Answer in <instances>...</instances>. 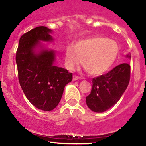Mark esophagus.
Returning <instances> with one entry per match:
<instances>
[{"instance_id":"obj_1","label":"esophagus","mask_w":146,"mask_h":146,"mask_svg":"<svg viewBox=\"0 0 146 146\" xmlns=\"http://www.w3.org/2000/svg\"><path fill=\"white\" fill-rule=\"evenodd\" d=\"M80 77H78L77 75H74L73 76V80H80Z\"/></svg>"}]
</instances>
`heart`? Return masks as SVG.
<instances>
[{"mask_svg":"<svg viewBox=\"0 0 146 146\" xmlns=\"http://www.w3.org/2000/svg\"><path fill=\"white\" fill-rule=\"evenodd\" d=\"M118 52L119 47L114 40L100 36L89 37L77 41L74 49H66V66L67 69L73 71L82 61L89 74L101 75L111 68Z\"/></svg>","mask_w":146,"mask_h":146,"instance_id":"1","label":"heart"}]
</instances>
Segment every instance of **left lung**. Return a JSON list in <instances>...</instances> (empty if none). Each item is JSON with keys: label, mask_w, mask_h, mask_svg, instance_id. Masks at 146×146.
I'll use <instances>...</instances> for the list:
<instances>
[{"label": "left lung", "mask_w": 146, "mask_h": 146, "mask_svg": "<svg viewBox=\"0 0 146 146\" xmlns=\"http://www.w3.org/2000/svg\"><path fill=\"white\" fill-rule=\"evenodd\" d=\"M131 58L130 54L126 55ZM130 80V66L121 64L107 74L94 78L91 94L86 98L89 109L95 113H103L116 104Z\"/></svg>", "instance_id": "8db88e82"}]
</instances>
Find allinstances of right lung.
<instances>
[{
  "label": "right lung",
  "instance_id": "1",
  "mask_svg": "<svg viewBox=\"0 0 146 146\" xmlns=\"http://www.w3.org/2000/svg\"><path fill=\"white\" fill-rule=\"evenodd\" d=\"M52 31L45 26L31 30L20 37L16 53L18 78L28 101L39 110L50 111L57 107L72 74L55 65V51L41 42H53Z\"/></svg>",
  "mask_w": 146,
  "mask_h": 146
}]
</instances>
